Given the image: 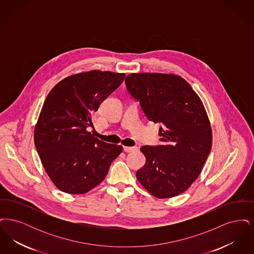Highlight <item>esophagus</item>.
<instances>
[{
	"instance_id": "1",
	"label": "esophagus",
	"mask_w": 254,
	"mask_h": 254,
	"mask_svg": "<svg viewBox=\"0 0 254 254\" xmlns=\"http://www.w3.org/2000/svg\"><path fill=\"white\" fill-rule=\"evenodd\" d=\"M123 149L125 152H131L133 150H136L137 147L136 146H124Z\"/></svg>"
}]
</instances>
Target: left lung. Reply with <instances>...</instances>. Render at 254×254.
<instances>
[{
  "instance_id": "8db88e82",
  "label": "left lung",
  "mask_w": 254,
  "mask_h": 254,
  "mask_svg": "<svg viewBox=\"0 0 254 254\" xmlns=\"http://www.w3.org/2000/svg\"><path fill=\"white\" fill-rule=\"evenodd\" d=\"M126 85L146 118L162 125V145L141 147L145 164L136 172L138 181L157 198L183 193L200 175L211 149V128L201 99L174 74L132 73Z\"/></svg>"
}]
</instances>
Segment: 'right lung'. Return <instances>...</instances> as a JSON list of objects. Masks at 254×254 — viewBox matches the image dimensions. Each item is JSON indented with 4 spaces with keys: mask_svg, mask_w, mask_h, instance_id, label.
<instances>
[{
    "mask_svg": "<svg viewBox=\"0 0 254 254\" xmlns=\"http://www.w3.org/2000/svg\"><path fill=\"white\" fill-rule=\"evenodd\" d=\"M126 74L91 70L66 77L47 97L34 131L42 164L53 184L64 192L84 194L109 172L122 145L95 138L92 115L123 83Z\"/></svg>",
    "mask_w": 254,
    "mask_h": 254,
    "instance_id": "obj_1",
    "label": "right lung"
}]
</instances>
